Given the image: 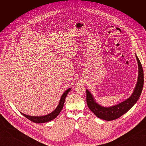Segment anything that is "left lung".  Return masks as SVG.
<instances>
[{
  "mask_svg": "<svg viewBox=\"0 0 146 146\" xmlns=\"http://www.w3.org/2000/svg\"><path fill=\"white\" fill-rule=\"evenodd\" d=\"M138 64V78L133 93L129 98L116 105L104 107L96 102L91 92L86 90V103L95 115L105 121H113L127 113L136 104L141 96L144 85V72L142 65L136 55Z\"/></svg>",
  "mask_w": 146,
  "mask_h": 146,
  "instance_id": "obj_1",
  "label": "left lung"
}]
</instances>
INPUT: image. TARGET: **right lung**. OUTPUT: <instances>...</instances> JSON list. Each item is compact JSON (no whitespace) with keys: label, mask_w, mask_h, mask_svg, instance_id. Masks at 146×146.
Here are the masks:
<instances>
[{"label":"right lung","mask_w":146,"mask_h":146,"mask_svg":"<svg viewBox=\"0 0 146 146\" xmlns=\"http://www.w3.org/2000/svg\"><path fill=\"white\" fill-rule=\"evenodd\" d=\"M70 90H71V88H69V89H68L66 91H64L63 94L62 95V96H61V99L60 100L59 104L58 106H57L56 109L54 110V111H53L52 113L47 114V115L42 116H31L29 115H26V114L23 113H21L23 114V116H24L26 118H27L30 121H32L35 123H44V122L50 121L53 120V119H54L56 117H57V116L58 115L60 111H61V110L63 109L66 96L68 95V92L70 91Z\"/></svg>","instance_id":"right-lung-1"}]
</instances>
